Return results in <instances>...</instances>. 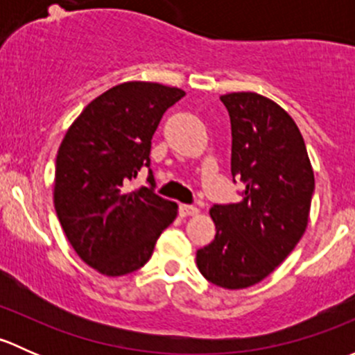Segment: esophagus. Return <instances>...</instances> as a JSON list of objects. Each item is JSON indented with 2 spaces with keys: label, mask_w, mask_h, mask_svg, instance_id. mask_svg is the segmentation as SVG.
I'll list each match as a JSON object with an SVG mask.
<instances>
[{
  "label": "esophagus",
  "mask_w": 355,
  "mask_h": 355,
  "mask_svg": "<svg viewBox=\"0 0 355 355\" xmlns=\"http://www.w3.org/2000/svg\"><path fill=\"white\" fill-rule=\"evenodd\" d=\"M178 211H180L182 216H196L199 213L198 207L192 206V204H180Z\"/></svg>",
  "instance_id": "1"
}]
</instances>
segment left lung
<instances>
[{
    "mask_svg": "<svg viewBox=\"0 0 355 355\" xmlns=\"http://www.w3.org/2000/svg\"><path fill=\"white\" fill-rule=\"evenodd\" d=\"M232 125V177L241 202L214 204L216 235L198 250L211 284L237 290L259 284L300 241L307 227L314 173L295 121L256 92L221 96Z\"/></svg>",
    "mask_w": 355,
    "mask_h": 355,
    "instance_id": "left-lung-1",
    "label": "left lung"
}]
</instances>
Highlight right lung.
<instances>
[{
    "label": "right lung",
    "instance_id": "right-lung-1",
    "mask_svg": "<svg viewBox=\"0 0 355 355\" xmlns=\"http://www.w3.org/2000/svg\"><path fill=\"white\" fill-rule=\"evenodd\" d=\"M185 96L155 82H125L89 103L58 149L55 209L75 252L108 277L144 266L177 202L155 192L151 141L164 111ZM141 167L148 185L130 191Z\"/></svg>",
    "mask_w": 355,
    "mask_h": 355
}]
</instances>
